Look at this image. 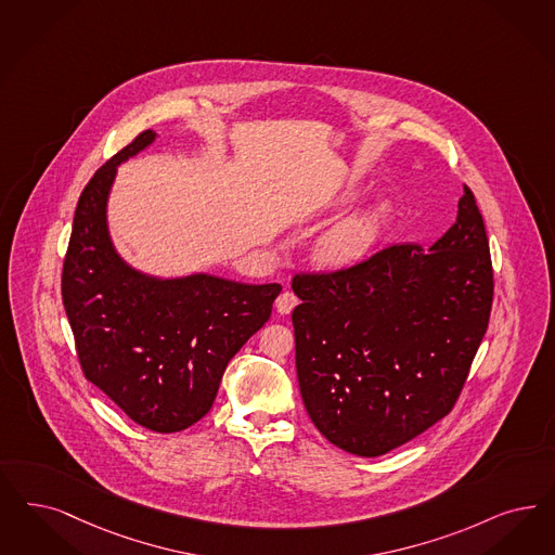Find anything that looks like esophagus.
<instances>
[{"label": "esophagus", "instance_id": "esophagus-1", "mask_svg": "<svg viewBox=\"0 0 555 555\" xmlns=\"http://www.w3.org/2000/svg\"><path fill=\"white\" fill-rule=\"evenodd\" d=\"M299 301H297V297L293 295V293H288V291H285V293H281L279 297H276V301H274V307H276V311L281 313V315H287V313H291L293 309H295V306H297Z\"/></svg>", "mask_w": 555, "mask_h": 555}]
</instances>
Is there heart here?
I'll return each instance as SVG.
<instances>
[{
	"mask_svg": "<svg viewBox=\"0 0 555 555\" xmlns=\"http://www.w3.org/2000/svg\"><path fill=\"white\" fill-rule=\"evenodd\" d=\"M389 215L391 210L385 203H375L340 219L318 237L313 246L315 262L327 270L354 267L375 246Z\"/></svg>",
	"mask_w": 555,
	"mask_h": 555,
	"instance_id": "b5f03b06",
	"label": "heart"
}]
</instances>
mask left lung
<instances>
[{"instance_id":"1","label":"left lung","mask_w":555,"mask_h":555,"mask_svg":"<svg viewBox=\"0 0 555 555\" xmlns=\"http://www.w3.org/2000/svg\"><path fill=\"white\" fill-rule=\"evenodd\" d=\"M295 363L315 428L359 457L422 435L457 402L488 330L494 276L474 192L430 248L389 246L330 274H295Z\"/></svg>"}]
</instances>
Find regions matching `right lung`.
I'll return each instance as SVG.
<instances>
[{
	"label": "right lung",
	"instance_id": "1",
	"mask_svg": "<svg viewBox=\"0 0 555 555\" xmlns=\"http://www.w3.org/2000/svg\"><path fill=\"white\" fill-rule=\"evenodd\" d=\"M155 137H134L81 192L61 295L86 379L137 424L178 433L209 412L225 366L267 324L283 287L207 272L162 279L116 251L108 231L116 168Z\"/></svg>",
	"mask_w": 555,
	"mask_h": 555
}]
</instances>
